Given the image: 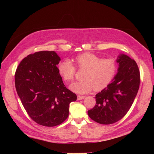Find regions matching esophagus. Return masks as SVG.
Wrapping results in <instances>:
<instances>
[{
    "label": "esophagus",
    "mask_w": 154,
    "mask_h": 154,
    "mask_svg": "<svg viewBox=\"0 0 154 154\" xmlns=\"http://www.w3.org/2000/svg\"><path fill=\"white\" fill-rule=\"evenodd\" d=\"M77 97H78V100H83V99H84L85 97V96L78 95V96H77Z\"/></svg>",
    "instance_id": "esophagus-1"
}]
</instances>
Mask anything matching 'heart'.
Segmentation results:
<instances>
[{"instance_id": "b5f03b06", "label": "heart", "mask_w": 154, "mask_h": 154, "mask_svg": "<svg viewBox=\"0 0 154 154\" xmlns=\"http://www.w3.org/2000/svg\"><path fill=\"white\" fill-rule=\"evenodd\" d=\"M76 66L86 70L83 74L84 80L73 83L70 88L78 94H87L92 89L103 90L112 80L117 72L118 64L112 58H102L96 54L84 53L78 54L74 59ZM60 75L66 82H71L75 76L76 69L69 60H64L58 64Z\"/></svg>"}]
</instances>
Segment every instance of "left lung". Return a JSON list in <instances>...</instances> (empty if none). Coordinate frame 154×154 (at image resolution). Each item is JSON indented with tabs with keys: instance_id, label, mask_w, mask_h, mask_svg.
<instances>
[{
	"instance_id": "8db88e82",
	"label": "left lung",
	"mask_w": 154,
	"mask_h": 154,
	"mask_svg": "<svg viewBox=\"0 0 154 154\" xmlns=\"http://www.w3.org/2000/svg\"><path fill=\"white\" fill-rule=\"evenodd\" d=\"M118 72L114 80L96 95V105L88 110L94 122L110 125L127 114L135 100L140 84V72L134 60L120 54L117 60Z\"/></svg>"
}]
</instances>
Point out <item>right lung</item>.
<instances>
[{
	"label": "right lung",
	"mask_w": 154,
	"mask_h": 154,
	"mask_svg": "<svg viewBox=\"0 0 154 154\" xmlns=\"http://www.w3.org/2000/svg\"><path fill=\"white\" fill-rule=\"evenodd\" d=\"M60 61L54 51L36 52L22 60L15 74L17 94L27 114L45 127L62 123L70 103L77 99L63 84L57 66Z\"/></svg>",
	"instance_id": "obj_1"
}]
</instances>
